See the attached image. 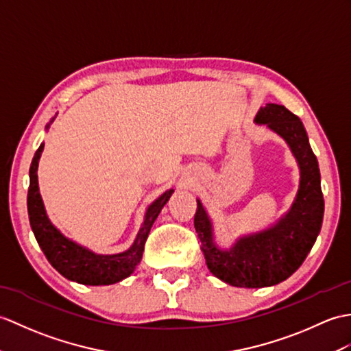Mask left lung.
Instances as JSON below:
<instances>
[{
    "instance_id": "obj_1",
    "label": "left lung",
    "mask_w": 351,
    "mask_h": 351,
    "mask_svg": "<svg viewBox=\"0 0 351 351\" xmlns=\"http://www.w3.org/2000/svg\"><path fill=\"white\" fill-rule=\"evenodd\" d=\"M254 121L280 134L299 165V190L290 210L269 229L239 238L230 250L217 247L213 223L200 200L194 215V227L209 271L230 286L247 289L275 286L295 274L320 233L324 213L319 162L302 121L284 106L274 103L260 109Z\"/></svg>"
}]
</instances>
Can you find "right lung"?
Returning a JSON list of instances; mask_svg holds the SVG:
<instances>
[{"label":"right lung","instance_id":"add662e5","mask_svg":"<svg viewBox=\"0 0 351 351\" xmlns=\"http://www.w3.org/2000/svg\"><path fill=\"white\" fill-rule=\"evenodd\" d=\"M46 128H49V124L46 125ZM43 148L45 143L38 146V149L36 151L34 158H32L31 162L27 205L31 229L34 232L38 245L45 252L49 263L67 280L76 281L79 284H85V286H109V284H115L121 280L127 278V276L133 274L136 266L141 263L145 242L148 239L151 227L157 219L158 214L161 213L162 206H165L167 200L170 199L173 190H169L165 194H161L160 197L146 209L141 230H138L133 245L127 251L119 252V254H95V252L89 251L82 245H77L76 242L65 238V236L49 221L42 195H40L38 191L37 181L38 160L40 156H42Z\"/></svg>","mask_w":351,"mask_h":351}]
</instances>
